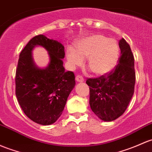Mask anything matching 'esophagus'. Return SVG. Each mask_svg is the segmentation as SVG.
<instances>
[{
  "mask_svg": "<svg viewBox=\"0 0 152 152\" xmlns=\"http://www.w3.org/2000/svg\"><path fill=\"white\" fill-rule=\"evenodd\" d=\"M76 80L77 82H83V81H84V78L82 77L81 76H79V75H78V76H76Z\"/></svg>",
  "mask_w": 152,
  "mask_h": 152,
  "instance_id": "1",
  "label": "esophagus"
}]
</instances>
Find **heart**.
Returning a JSON list of instances; mask_svg holds the SVG:
<instances>
[{
	"instance_id": "obj_1",
	"label": "heart",
	"mask_w": 152,
	"mask_h": 152,
	"mask_svg": "<svg viewBox=\"0 0 152 152\" xmlns=\"http://www.w3.org/2000/svg\"><path fill=\"white\" fill-rule=\"evenodd\" d=\"M75 48L68 47L66 57L72 67L81 65L87 58V65L96 75H103L114 68L119 58L117 41L100 34H94L79 40Z\"/></svg>"
}]
</instances>
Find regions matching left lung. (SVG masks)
Returning a JSON list of instances; mask_svg holds the SVG:
<instances>
[{"label": "left lung", "instance_id": "left-lung-1", "mask_svg": "<svg viewBox=\"0 0 152 152\" xmlns=\"http://www.w3.org/2000/svg\"><path fill=\"white\" fill-rule=\"evenodd\" d=\"M119 46L120 57L114 69L98 78L87 79L86 81L89 87L91 109L105 122H111L122 116L134 93V56L124 38L119 41Z\"/></svg>", "mask_w": 152, "mask_h": 152}]
</instances>
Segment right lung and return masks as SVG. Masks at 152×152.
I'll return each instance as SVG.
<instances>
[{
	"instance_id": "right-lung-1",
	"label": "right lung",
	"mask_w": 152,
	"mask_h": 152,
	"mask_svg": "<svg viewBox=\"0 0 152 152\" xmlns=\"http://www.w3.org/2000/svg\"><path fill=\"white\" fill-rule=\"evenodd\" d=\"M36 45L48 52L50 62L47 68L35 65L31 51ZM65 49L61 43L38 35L20 52L16 70V96L25 115L33 122L49 125L59 119L70 93L75 87L73 72L65 71Z\"/></svg>"
}]
</instances>
